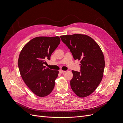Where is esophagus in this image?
<instances>
[{"instance_id": "1", "label": "esophagus", "mask_w": 123, "mask_h": 123, "mask_svg": "<svg viewBox=\"0 0 123 123\" xmlns=\"http://www.w3.org/2000/svg\"><path fill=\"white\" fill-rule=\"evenodd\" d=\"M59 72H60V73H65V72H66V71H62V70H61L59 71Z\"/></svg>"}]
</instances>
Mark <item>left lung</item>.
Returning a JSON list of instances; mask_svg holds the SVG:
<instances>
[{
    "instance_id": "1",
    "label": "left lung",
    "mask_w": 123,
    "mask_h": 123,
    "mask_svg": "<svg viewBox=\"0 0 123 123\" xmlns=\"http://www.w3.org/2000/svg\"><path fill=\"white\" fill-rule=\"evenodd\" d=\"M75 60L80 61V72L72 71V90L80 97L89 96L96 89L104 75L105 62L98 44L90 37L76 34L60 36Z\"/></svg>"
}]
</instances>
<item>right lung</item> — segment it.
<instances>
[{"mask_svg": "<svg viewBox=\"0 0 123 123\" xmlns=\"http://www.w3.org/2000/svg\"><path fill=\"white\" fill-rule=\"evenodd\" d=\"M60 41L58 36L34 38L19 54L18 67L21 77L29 89L38 96L49 95L55 87L58 71L46 68L43 64L46 60H50Z\"/></svg>", "mask_w": 123, "mask_h": 123, "instance_id": "obj_1", "label": "right lung"}]
</instances>
